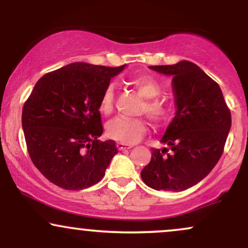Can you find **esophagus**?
<instances>
[{
    "instance_id": "1",
    "label": "esophagus",
    "mask_w": 248,
    "mask_h": 248,
    "mask_svg": "<svg viewBox=\"0 0 248 248\" xmlns=\"http://www.w3.org/2000/svg\"><path fill=\"white\" fill-rule=\"evenodd\" d=\"M116 147H118L119 150H124V149H130L133 146H130V144H126V143H121V142H118L116 143Z\"/></svg>"
}]
</instances>
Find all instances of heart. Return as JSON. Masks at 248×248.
Returning a JSON list of instances; mask_svg holds the SVG:
<instances>
[{
  "label": "heart",
  "instance_id": "b5f03b06",
  "mask_svg": "<svg viewBox=\"0 0 248 248\" xmlns=\"http://www.w3.org/2000/svg\"><path fill=\"white\" fill-rule=\"evenodd\" d=\"M130 84L138 90V92L147 100L142 107V112L154 122H163L170 115V108L164 101L156 96L160 95L161 85L150 75H140L133 77L129 80ZM114 108V86L108 85L102 92L99 110L104 115H109ZM147 127L141 119L116 118L109 121L106 126V135L112 140L121 143H136L146 133Z\"/></svg>",
  "mask_w": 248,
  "mask_h": 248
}]
</instances>
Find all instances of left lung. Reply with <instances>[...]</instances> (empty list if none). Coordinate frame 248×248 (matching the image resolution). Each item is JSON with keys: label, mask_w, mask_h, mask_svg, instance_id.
<instances>
[{"label": "left lung", "mask_w": 248, "mask_h": 248, "mask_svg": "<svg viewBox=\"0 0 248 248\" xmlns=\"http://www.w3.org/2000/svg\"><path fill=\"white\" fill-rule=\"evenodd\" d=\"M149 69L172 77L177 110L161 140L169 148L152 150L141 177L155 190L183 191L218 163L231 128V112L219 85L193 62Z\"/></svg>", "instance_id": "obj_1"}]
</instances>
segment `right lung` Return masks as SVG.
Listing matches in <instances>:
<instances>
[{
  "label": "right lung",
  "instance_id": "right-lung-1",
  "mask_svg": "<svg viewBox=\"0 0 248 248\" xmlns=\"http://www.w3.org/2000/svg\"><path fill=\"white\" fill-rule=\"evenodd\" d=\"M124 66L72 62L36 82L22 127L31 161L51 183L82 190L104 177L118 148L113 140H98L104 132L99 102Z\"/></svg>",
  "mask_w": 248,
  "mask_h": 248
}]
</instances>
